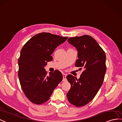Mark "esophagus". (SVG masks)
I'll return each mask as SVG.
<instances>
[{
  "label": "esophagus",
  "mask_w": 122,
  "mask_h": 122,
  "mask_svg": "<svg viewBox=\"0 0 122 122\" xmlns=\"http://www.w3.org/2000/svg\"><path fill=\"white\" fill-rule=\"evenodd\" d=\"M63 81H66V76H67V75L65 73H63Z\"/></svg>",
  "instance_id": "esophagus-1"
}]
</instances>
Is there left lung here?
Here are the masks:
<instances>
[{"label": "left lung", "mask_w": 122, "mask_h": 122, "mask_svg": "<svg viewBox=\"0 0 122 122\" xmlns=\"http://www.w3.org/2000/svg\"><path fill=\"white\" fill-rule=\"evenodd\" d=\"M68 42L78 51L75 66L84 70L78 79L71 75L67 76L71 84L67 97L71 104L82 107L93 100L103 83L106 72V54L90 36L70 38Z\"/></svg>", "instance_id": "left-lung-1"}]
</instances>
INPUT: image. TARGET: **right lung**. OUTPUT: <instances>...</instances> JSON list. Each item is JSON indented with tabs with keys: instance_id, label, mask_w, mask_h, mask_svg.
<instances>
[{
	"instance_id": "add662e5",
	"label": "right lung",
	"mask_w": 122,
	"mask_h": 122,
	"mask_svg": "<svg viewBox=\"0 0 122 122\" xmlns=\"http://www.w3.org/2000/svg\"><path fill=\"white\" fill-rule=\"evenodd\" d=\"M67 38L42 32L32 37L20 51L18 61L20 82L32 102L40 105L46 102L63 80V75L57 70L47 76L44 67L53 60L51 55L55 49Z\"/></svg>"
}]
</instances>
